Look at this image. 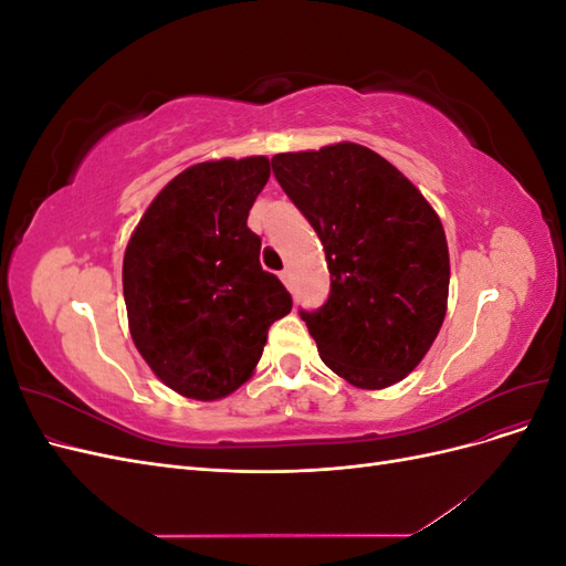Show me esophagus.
Listing matches in <instances>:
<instances>
[{"mask_svg":"<svg viewBox=\"0 0 566 566\" xmlns=\"http://www.w3.org/2000/svg\"><path fill=\"white\" fill-rule=\"evenodd\" d=\"M279 276H281V281H283V283H285V285H287V283H290V269H287V266H285V269H283V271H281V273H279Z\"/></svg>","mask_w":566,"mask_h":566,"instance_id":"esophagus-1","label":"esophagus"}]
</instances>
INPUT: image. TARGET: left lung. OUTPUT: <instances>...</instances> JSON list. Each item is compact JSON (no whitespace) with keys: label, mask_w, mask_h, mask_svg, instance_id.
Listing matches in <instances>:
<instances>
[{"label":"left lung","mask_w":566,"mask_h":566,"mask_svg":"<svg viewBox=\"0 0 566 566\" xmlns=\"http://www.w3.org/2000/svg\"><path fill=\"white\" fill-rule=\"evenodd\" d=\"M271 167L328 262V300L300 310L323 364L364 389L403 380L447 316L449 245L437 212L358 144L279 153Z\"/></svg>","instance_id":"8db88e82"}]
</instances>
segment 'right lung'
<instances>
[{
  "mask_svg": "<svg viewBox=\"0 0 566 566\" xmlns=\"http://www.w3.org/2000/svg\"><path fill=\"white\" fill-rule=\"evenodd\" d=\"M264 156L198 163L169 181L132 233L123 287L132 339L158 378L188 399L241 387L273 321L293 310L260 264L248 214L269 181Z\"/></svg>",
  "mask_w": 566,
  "mask_h": 566,
  "instance_id": "add662e5",
  "label": "right lung"
}]
</instances>
